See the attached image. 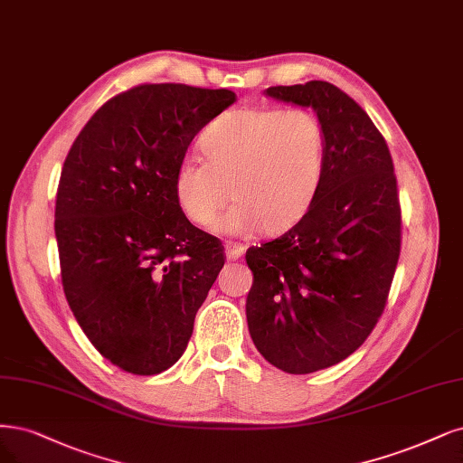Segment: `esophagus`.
<instances>
[{
  "instance_id": "1",
  "label": "esophagus",
  "mask_w": 463,
  "mask_h": 463,
  "mask_svg": "<svg viewBox=\"0 0 463 463\" xmlns=\"http://www.w3.org/2000/svg\"><path fill=\"white\" fill-rule=\"evenodd\" d=\"M245 250H247V247L241 245V243H235V241H228V243H226V257H228L230 260L239 259Z\"/></svg>"
}]
</instances>
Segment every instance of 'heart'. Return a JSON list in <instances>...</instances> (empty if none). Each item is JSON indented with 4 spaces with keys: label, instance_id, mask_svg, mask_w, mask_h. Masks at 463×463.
<instances>
[{
    "label": "heart",
    "instance_id": "b5f03b06",
    "mask_svg": "<svg viewBox=\"0 0 463 463\" xmlns=\"http://www.w3.org/2000/svg\"><path fill=\"white\" fill-rule=\"evenodd\" d=\"M203 156L182 158L172 191L184 216L214 230L281 233L305 216L324 182L326 134L305 109L250 107L216 118L201 136Z\"/></svg>",
    "mask_w": 463,
    "mask_h": 463
}]
</instances>
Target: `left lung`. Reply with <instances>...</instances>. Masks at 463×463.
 I'll return each mask as SVG.
<instances>
[{
  "label": "left lung",
  "mask_w": 463,
  "mask_h": 463,
  "mask_svg": "<svg viewBox=\"0 0 463 463\" xmlns=\"http://www.w3.org/2000/svg\"><path fill=\"white\" fill-rule=\"evenodd\" d=\"M266 95L312 107L326 134L310 211L245 257L252 343L276 368L300 375L339 364L373 331L401 257V203L387 143L353 98L322 80Z\"/></svg>",
  "instance_id": "1"
}]
</instances>
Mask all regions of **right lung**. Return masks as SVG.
Instances as JSON below:
<instances>
[{
	"instance_id": "obj_1",
	"label": "right lung",
	"mask_w": 463,
	"mask_h": 463,
	"mask_svg": "<svg viewBox=\"0 0 463 463\" xmlns=\"http://www.w3.org/2000/svg\"><path fill=\"white\" fill-rule=\"evenodd\" d=\"M230 90L141 84L109 99L74 139L55 201L61 279L101 356L136 375L176 364L224 252L174 199L194 137Z\"/></svg>"
}]
</instances>
